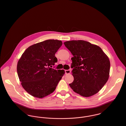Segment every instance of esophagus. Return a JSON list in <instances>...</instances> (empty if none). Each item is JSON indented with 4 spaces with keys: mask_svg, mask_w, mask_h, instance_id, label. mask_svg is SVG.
Segmentation results:
<instances>
[{
    "mask_svg": "<svg viewBox=\"0 0 126 126\" xmlns=\"http://www.w3.org/2000/svg\"><path fill=\"white\" fill-rule=\"evenodd\" d=\"M71 72L70 70L69 69H68V70H65V74H70Z\"/></svg>",
    "mask_w": 126,
    "mask_h": 126,
    "instance_id": "34e87169",
    "label": "esophagus"
}]
</instances>
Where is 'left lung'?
Here are the masks:
<instances>
[{
	"label": "left lung",
	"mask_w": 126,
	"mask_h": 126,
	"mask_svg": "<svg viewBox=\"0 0 126 126\" xmlns=\"http://www.w3.org/2000/svg\"><path fill=\"white\" fill-rule=\"evenodd\" d=\"M71 52L74 81L69 85L75 92L89 97L98 92L107 82L110 62L98 46L83 40L64 42Z\"/></svg>",
	"instance_id": "left-lung-1"
}]
</instances>
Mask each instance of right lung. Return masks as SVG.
<instances>
[{"label":"right lung","mask_w":126,"mask_h":126,"mask_svg":"<svg viewBox=\"0 0 126 126\" xmlns=\"http://www.w3.org/2000/svg\"><path fill=\"white\" fill-rule=\"evenodd\" d=\"M63 43L47 40L29 47L18 61L17 72L21 85L29 94L43 98L54 92L65 73L52 68L57 58L55 54Z\"/></svg>","instance_id":"add662e5"}]
</instances>
